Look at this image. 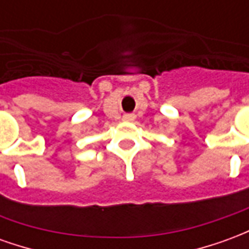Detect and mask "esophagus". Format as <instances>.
Masks as SVG:
<instances>
[{
  "label": "esophagus",
  "mask_w": 249,
  "mask_h": 249,
  "mask_svg": "<svg viewBox=\"0 0 249 249\" xmlns=\"http://www.w3.org/2000/svg\"><path fill=\"white\" fill-rule=\"evenodd\" d=\"M135 119H136V116L133 113H128L123 116V120H124L125 123H132V121H135Z\"/></svg>",
  "instance_id": "1"
}]
</instances>
